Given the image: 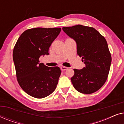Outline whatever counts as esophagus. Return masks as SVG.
<instances>
[{"label": "esophagus", "mask_w": 124, "mask_h": 124, "mask_svg": "<svg viewBox=\"0 0 124 124\" xmlns=\"http://www.w3.org/2000/svg\"><path fill=\"white\" fill-rule=\"evenodd\" d=\"M60 68H61V70H62V71H64V70H67V69H68V68L66 67H63V66H62V67H61Z\"/></svg>", "instance_id": "obj_1"}]
</instances>
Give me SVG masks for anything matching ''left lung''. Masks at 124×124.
<instances>
[{
  "mask_svg": "<svg viewBox=\"0 0 124 124\" xmlns=\"http://www.w3.org/2000/svg\"><path fill=\"white\" fill-rule=\"evenodd\" d=\"M62 30L77 43V52L86 67L74 69L71 81L82 94L96 92L105 84L109 74L112 57L106 39L92 27L77 25Z\"/></svg>",
  "mask_w": 124,
  "mask_h": 124,
  "instance_id": "1",
  "label": "left lung"
}]
</instances>
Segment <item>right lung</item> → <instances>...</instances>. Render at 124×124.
<instances>
[{"label":"right lung","instance_id":"right-lung-1","mask_svg":"<svg viewBox=\"0 0 124 124\" xmlns=\"http://www.w3.org/2000/svg\"><path fill=\"white\" fill-rule=\"evenodd\" d=\"M61 31L60 28L29 29L18 38L13 51L17 80L29 95L41 99L50 95L58 84L61 70L39 63Z\"/></svg>","mask_w":124,"mask_h":124}]
</instances>
